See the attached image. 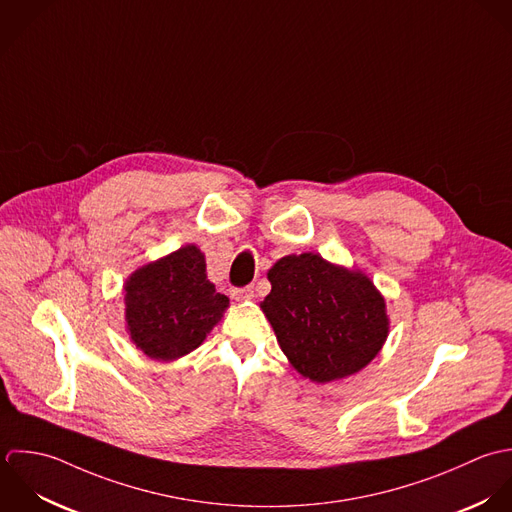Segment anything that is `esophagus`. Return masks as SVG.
Returning a JSON list of instances; mask_svg holds the SVG:
<instances>
[{
    "mask_svg": "<svg viewBox=\"0 0 512 512\" xmlns=\"http://www.w3.org/2000/svg\"><path fill=\"white\" fill-rule=\"evenodd\" d=\"M234 300H252L254 298V286H244V288H234L232 290Z\"/></svg>",
    "mask_w": 512,
    "mask_h": 512,
    "instance_id": "esophagus-1",
    "label": "esophagus"
}]
</instances>
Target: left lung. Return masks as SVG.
<instances>
[{"label": "left lung", "instance_id": "1", "mask_svg": "<svg viewBox=\"0 0 512 512\" xmlns=\"http://www.w3.org/2000/svg\"><path fill=\"white\" fill-rule=\"evenodd\" d=\"M262 310L292 365L316 383L365 367L387 338L385 302L361 272L306 252L268 272Z\"/></svg>", "mask_w": 512, "mask_h": 512}]
</instances>
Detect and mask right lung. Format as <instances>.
<instances>
[{
  "instance_id": "right-lung-1",
  "label": "right lung",
  "mask_w": 512,
  "mask_h": 512,
  "mask_svg": "<svg viewBox=\"0 0 512 512\" xmlns=\"http://www.w3.org/2000/svg\"><path fill=\"white\" fill-rule=\"evenodd\" d=\"M125 290L131 340L163 361L196 349L228 308V298L206 280L204 256L196 246L137 270Z\"/></svg>"
}]
</instances>
